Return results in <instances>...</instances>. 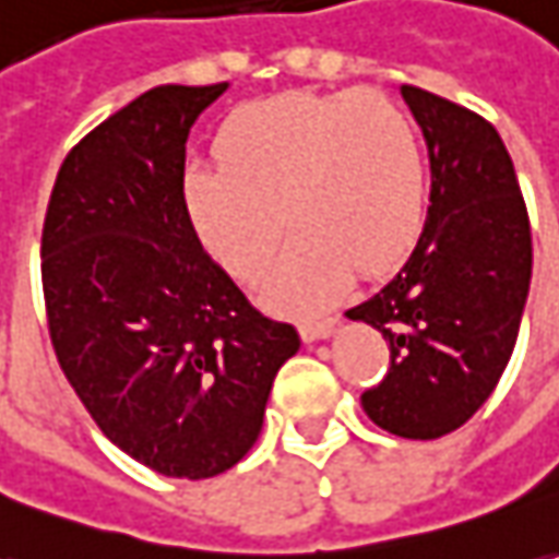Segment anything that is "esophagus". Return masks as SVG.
Instances as JSON below:
<instances>
[{
    "label": "esophagus",
    "mask_w": 559,
    "mask_h": 559,
    "mask_svg": "<svg viewBox=\"0 0 559 559\" xmlns=\"http://www.w3.org/2000/svg\"><path fill=\"white\" fill-rule=\"evenodd\" d=\"M333 330H336V318L302 321V324H299V336H302L306 343H318V340H328V336H333Z\"/></svg>",
    "instance_id": "1"
}]
</instances>
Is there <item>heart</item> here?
Listing matches in <instances>:
<instances>
[{
  "mask_svg": "<svg viewBox=\"0 0 559 559\" xmlns=\"http://www.w3.org/2000/svg\"><path fill=\"white\" fill-rule=\"evenodd\" d=\"M214 152L219 165H186V216L216 263L245 284L275 263L287 219L294 241L265 284V299L284 311L328 306L355 269L385 275L423 235V136L382 91L241 106L219 128Z\"/></svg>",
  "mask_w": 559,
  "mask_h": 559,
  "instance_id": "heart-1",
  "label": "heart"
}]
</instances>
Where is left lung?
Wrapping results in <instances>:
<instances>
[{"label": "left lung", "mask_w": 559, "mask_h": 559, "mask_svg": "<svg viewBox=\"0 0 559 559\" xmlns=\"http://www.w3.org/2000/svg\"><path fill=\"white\" fill-rule=\"evenodd\" d=\"M431 162L425 229L401 272L345 314L391 352L360 407L397 438L435 440L465 425L499 385L533 278V231L514 162L484 116L401 88Z\"/></svg>", "instance_id": "1"}]
</instances>
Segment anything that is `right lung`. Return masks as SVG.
Listing matches in <instances>:
<instances>
[{
	"mask_svg": "<svg viewBox=\"0 0 559 559\" xmlns=\"http://www.w3.org/2000/svg\"><path fill=\"white\" fill-rule=\"evenodd\" d=\"M226 88L162 85L97 124L57 170L41 229L60 370L119 450L186 480L248 455L275 373L299 352L183 211L189 128Z\"/></svg>",
	"mask_w": 559,
	"mask_h": 559,
	"instance_id": "add662e5",
	"label": "right lung"
}]
</instances>
